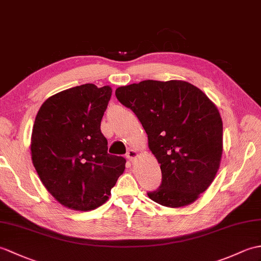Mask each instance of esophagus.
I'll use <instances>...</instances> for the list:
<instances>
[{
  "label": "esophagus",
  "mask_w": 261,
  "mask_h": 261,
  "mask_svg": "<svg viewBox=\"0 0 261 261\" xmlns=\"http://www.w3.org/2000/svg\"><path fill=\"white\" fill-rule=\"evenodd\" d=\"M137 156H138V152L136 150L130 149L128 152H126V158H128L129 161H131V162H133V160H135Z\"/></svg>",
  "instance_id": "obj_1"
}]
</instances>
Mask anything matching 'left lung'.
<instances>
[{"instance_id": "obj_1", "label": "left lung", "mask_w": 261, "mask_h": 261, "mask_svg": "<svg viewBox=\"0 0 261 261\" xmlns=\"http://www.w3.org/2000/svg\"><path fill=\"white\" fill-rule=\"evenodd\" d=\"M116 96L140 121L149 149L160 163L154 202L179 208L192 203L213 182L222 154V120L201 90L179 80L120 87Z\"/></svg>"}]
</instances>
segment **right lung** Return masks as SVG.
Returning <instances> with one entry per match:
<instances>
[{"mask_svg":"<svg viewBox=\"0 0 261 261\" xmlns=\"http://www.w3.org/2000/svg\"><path fill=\"white\" fill-rule=\"evenodd\" d=\"M111 93L109 86L82 84L50 96L36 114L33 166L46 190L66 208L100 207L125 169L123 156L108 153L100 129Z\"/></svg>","mask_w":261,"mask_h":261,"instance_id":"1","label":"right lung"}]
</instances>
